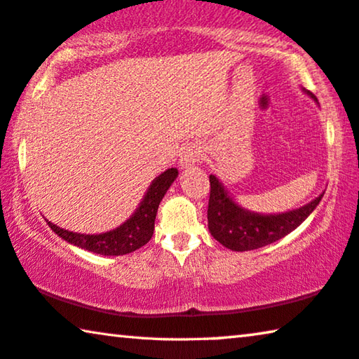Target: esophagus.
<instances>
[{
    "label": "esophagus",
    "instance_id": "esophagus-1",
    "mask_svg": "<svg viewBox=\"0 0 359 359\" xmlns=\"http://www.w3.org/2000/svg\"><path fill=\"white\" fill-rule=\"evenodd\" d=\"M204 157V152H202L201 147L197 145H188V147L183 149V152L180 155V167L181 170H188L194 167Z\"/></svg>",
    "mask_w": 359,
    "mask_h": 359
}]
</instances>
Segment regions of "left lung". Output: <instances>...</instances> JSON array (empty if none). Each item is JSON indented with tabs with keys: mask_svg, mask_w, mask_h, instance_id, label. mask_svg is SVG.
Listing matches in <instances>:
<instances>
[{
	"mask_svg": "<svg viewBox=\"0 0 359 359\" xmlns=\"http://www.w3.org/2000/svg\"><path fill=\"white\" fill-rule=\"evenodd\" d=\"M303 90L314 102H318L313 92ZM209 181L210 197L207 220H209L210 235L225 248L238 252L252 251L282 240L313 214L324 196L322 192L299 209L282 212V214H257L238 204L215 175H210Z\"/></svg>",
	"mask_w": 359,
	"mask_h": 359,
	"instance_id": "1",
	"label": "left lung"
}]
</instances>
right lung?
I'll use <instances>...</instances> for the list:
<instances>
[{"instance_id": "add662e5", "label": "right lung", "mask_w": 359, "mask_h": 359, "mask_svg": "<svg viewBox=\"0 0 359 359\" xmlns=\"http://www.w3.org/2000/svg\"><path fill=\"white\" fill-rule=\"evenodd\" d=\"M176 178H178L176 168H168L162 175H158L149 186L134 214L123 225L113 228L110 231L98 233V235H84V233H74L60 228L46 218L45 220L61 240L69 244H74L86 251L102 254V256H123V254H129L142 248L152 238L160 201L163 199Z\"/></svg>"}]
</instances>
